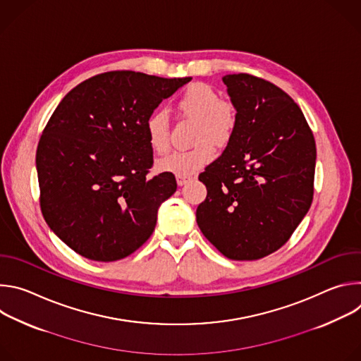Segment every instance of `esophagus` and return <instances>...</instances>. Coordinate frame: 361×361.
I'll return each instance as SVG.
<instances>
[{
  "mask_svg": "<svg viewBox=\"0 0 361 361\" xmlns=\"http://www.w3.org/2000/svg\"><path fill=\"white\" fill-rule=\"evenodd\" d=\"M176 180H177V184L181 187V185H184L187 181H188V177H183V176H177L176 177Z\"/></svg>",
  "mask_w": 361,
  "mask_h": 361,
  "instance_id": "obj_1",
  "label": "esophagus"
}]
</instances>
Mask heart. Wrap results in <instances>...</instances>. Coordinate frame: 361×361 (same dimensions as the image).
<instances>
[{
	"label": "heart",
	"mask_w": 361,
	"mask_h": 361,
	"mask_svg": "<svg viewBox=\"0 0 361 361\" xmlns=\"http://www.w3.org/2000/svg\"><path fill=\"white\" fill-rule=\"evenodd\" d=\"M177 109L183 116L198 120L195 133L198 145L170 154L157 163V169L163 173L188 177L214 160V143L226 147L231 141L237 127V114L231 104L223 101L216 88L204 82L187 87L177 101ZM145 137L156 154L163 156L170 149V118L164 111H154L147 117Z\"/></svg>",
	"instance_id": "heart-1"
}]
</instances>
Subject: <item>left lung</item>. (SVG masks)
<instances>
[{"label": "left lung", "mask_w": 361, "mask_h": 361, "mask_svg": "<svg viewBox=\"0 0 361 361\" xmlns=\"http://www.w3.org/2000/svg\"><path fill=\"white\" fill-rule=\"evenodd\" d=\"M237 127L198 180L201 233L230 260H259L284 245L310 209L316 141L302 111L277 85L250 74L223 77Z\"/></svg>", "instance_id": "left-lung-1"}]
</instances>
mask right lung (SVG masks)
<instances>
[{"label":"right lung","instance_id":"add662e5","mask_svg":"<svg viewBox=\"0 0 361 361\" xmlns=\"http://www.w3.org/2000/svg\"><path fill=\"white\" fill-rule=\"evenodd\" d=\"M191 81L109 71L73 88L37 147L39 204L48 227L94 262H117L152 234L174 174L148 177L152 149L145 120Z\"/></svg>","mask_w":361,"mask_h":361}]
</instances>
